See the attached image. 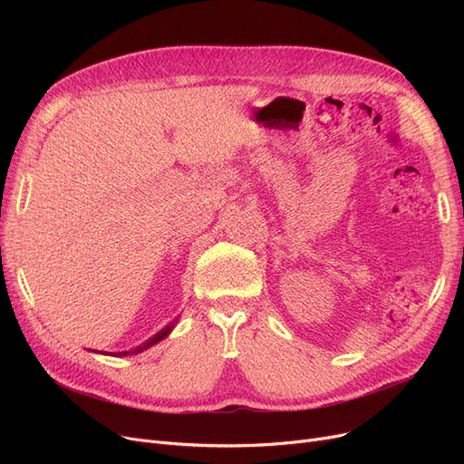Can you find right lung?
I'll return each instance as SVG.
<instances>
[{"label":"right lung","mask_w":464,"mask_h":464,"mask_svg":"<svg viewBox=\"0 0 464 464\" xmlns=\"http://www.w3.org/2000/svg\"><path fill=\"white\" fill-rule=\"evenodd\" d=\"M177 322H179V315H177V318H175L173 322H170L169 325H165L161 331H158L154 336H150L149 340H144L142 344H139V346H135V348H131V350H126V352H97V350H88V352H93V353H102V355H112V357H128V355H135V353H140V352H144V350L152 348L154 344L161 343L163 338H167V336L170 334V331L175 329Z\"/></svg>","instance_id":"1"}]
</instances>
